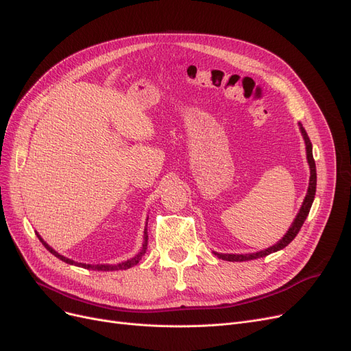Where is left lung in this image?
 I'll return each mask as SVG.
<instances>
[{
    "label": "left lung",
    "instance_id": "obj_1",
    "mask_svg": "<svg viewBox=\"0 0 351 351\" xmlns=\"http://www.w3.org/2000/svg\"><path fill=\"white\" fill-rule=\"evenodd\" d=\"M298 125H300V130H301V134H302V138H304V142H306V149H307V160H308V165H310V184H308V191H307V195H306V199H304V202L301 205V209L297 213V217H295L293 225L289 226V230L287 231V234L282 237V239H280L276 243V245H272V247H269V248H267L264 251L254 252V254H219V252H213L218 258H221V260L231 261V263H241V261L256 260V258H263V256H267V255H269L272 252H277V251L285 248L288 243L297 237V234L300 232L304 221L307 219L308 212H310L313 201H314V196H315L317 172H315V162H314V158H313V145L310 142V138H308L306 129L302 128L301 123H298Z\"/></svg>",
    "mask_w": 351,
    "mask_h": 351
}]
</instances>
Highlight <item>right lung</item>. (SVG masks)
I'll return each mask as SVG.
<instances>
[{
  "instance_id": "add662e5",
  "label": "right lung",
  "mask_w": 351,
  "mask_h": 351,
  "mask_svg": "<svg viewBox=\"0 0 351 351\" xmlns=\"http://www.w3.org/2000/svg\"><path fill=\"white\" fill-rule=\"evenodd\" d=\"M37 234V232H36ZM37 237H38V239L41 241V243L43 245L47 248L54 256H57V258H60V260L62 261H64V263H67V264H70V265H77V267H82V268H86V269H97V271H119V269H128V268H132L133 265H136L138 264L141 260H142V256L145 255V252H146V250H147V230L145 228V235H143V247H142V250H141V252L136 255V256H133V258H130V260H128V261H125V263H120V264H116V265H109V264H97V265H91V264H83V263H75V261H73V260H69V258H66V256H63V255H60L58 252H56L47 242H44L43 241V238L37 234Z\"/></svg>"
}]
</instances>
